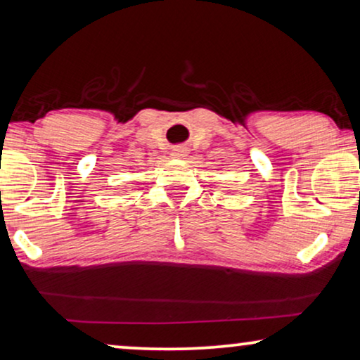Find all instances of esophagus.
<instances>
[{"label":"esophagus","instance_id":"1","mask_svg":"<svg viewBox=\"0 0 360 360\" xmlns=\"http://www.w3.org/2000/svg\"><path fill=\"white\" fill-rule=\"evenodd\" d=\"M172 155H174L175 159H185L186 155H188V150H186V148H184V146H176V148H174V150H172Z\"/></svg>","mask_w":360,"mask_h":360}]
</instances>
